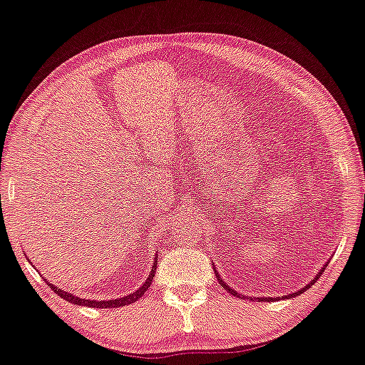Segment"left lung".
Segmentation results:
<instances>
[{
  "instance_id": "8db88e82",
  "label": "left lung",
  "mask_w": 365,
  "mask_h": 365,
  "mask_svg": "<svg viewBox=\"0 0 365 365\" xmlns=\"http://www.w3.org/2000/svg\"><path fill=\"white\" fill-rule=\"evenodd\" d=\"M326 265H328V262H326V264L323 265V267L318 270V274L313 277V280H312V282H309V284H307V285H304V287H302V288H300V290H297V292H293V293H288V295H284V297H275V298H270V297H269V298H267V297H257V298H254V297H246V295H239V293H237V292L235 290V288H232V287H230V285H227V284H226V282L221 279V277H220V274H217V270H216V267H213V270H215V274H216V277H217V282H220V285H221L222 288H225V290H227V292H230V293H231V295H235V297H237V298H242V300H244V298H247V300H252V302H277V300H280V298H282V300H284V298H295V297H298V295H302V293H303V292H307V290H308V288H309V287H312V285L314 284V282H317V280L319 279V277H322V274H323V272H324V267H326Z\"/></svg>"
}]
</instances>
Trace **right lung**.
I'll return each mask as SVG.
<instances>
[{
	"label": "right lung",
	"instance_id": "1",
	"mask_svg": "<svg viewBox=\"0 0 365 365\" xmlns=\"http://www.w3.org/2000/svg\"><path fill=\"white\" fill-rule=\"evenodd\" d=\"M157 257H159V254H155V257H154L155 260H154V265H152V269L149 272V277H148V279H145L144 284L138 288V290L133 292V293H129V295H126V297L113 298V300H101V302H98V300H86V298H80L77 295H73V293L65 292V290H62V288H58V287H56L53 284H48V282H47V284H48V287L52 288L53 292L57 293L58 297H62L63 300H67V302L73 303V304H83V307H90V308H119V307H126V304L138 302L139 298L143 297L145 292H148V288L152 284V279H154V275H155L154 272L157 269ZM29 262H31V260H29ZM43 280H47V279H43Z\"/></svg>",
	"mask_w": 365,
	"mask_h": 365
}]
</instances>
